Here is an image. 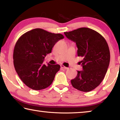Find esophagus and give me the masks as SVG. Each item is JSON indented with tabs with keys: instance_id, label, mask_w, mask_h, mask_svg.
Wrapping results in <instances>:
<instances>
[{
	"instance_id": "obj_1",
	"label": "esophagus",
	"mask_w": 120,
	"mask_h": 120,
	"mask_svg": "<svg viewBox=\"0 0 120 120\" xmlns=\"http://www.w3.org/2000/svg\"><path fill=\"white\" fill-rule=\"evenodd\" d=\"M60 66H61V68H64V69H68V68L66 67H65V66H64V65H61Z\"/></svg>"
}]
</instances>
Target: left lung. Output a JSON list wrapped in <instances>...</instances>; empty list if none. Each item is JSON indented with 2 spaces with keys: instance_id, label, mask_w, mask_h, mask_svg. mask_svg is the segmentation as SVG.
<instances>
[{
  "instance_id": "left-lung-1",
  "label": "left lung",
  "mask_w": 120,
  "mask_h": 120,
  "mask_svg": "<svg viewBox=\"0 0 120 120\" xmlns=\"http://www.w3.org/2000/svg\"><path fill=\"white\" fill-rule=\"evenodd\" d=\"M68 39L76 43L78 56L83 70L78 71L71 80L74 88L88 92L99 86L104 79L110 62V51L107 42L100 33L87 27L64 32Z\"/></svg>"
}]
</instances>
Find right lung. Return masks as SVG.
<instances>
[{"mask_svg": "<svg viewBox=\"0 0 120 120\" xmlns=\"http://www.w3.org/2000/svg\"><path fill=\"white\" fill-rule=\"evenodd\" d=\"M63 38L61 34L41 28L27 32L19 38L14 49L13 63L18 75L27 86L38 90L51 85L60 66L42 63L55 43Z\"/></svg>", "mask_w": 120, "mask_h": 120, "instance_id": "1", "label": "right lung"}]
</instances>
